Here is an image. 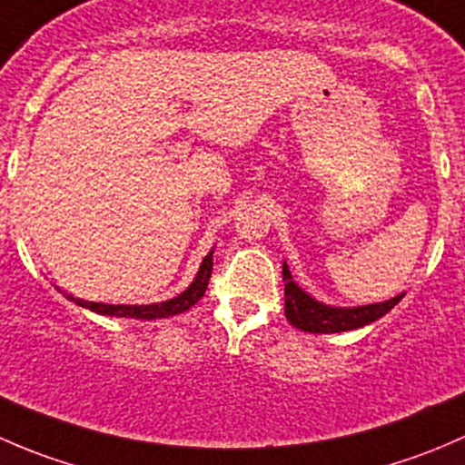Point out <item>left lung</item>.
<instances>
[{"label": "left lung", "mask_w": 465, "mask_h": 465, "mask_svg": "<svg viewBox=\"0 0 465 465\" xmlns=\"http://www.w3.org/2000/svg\"><path fill=\"white\" fill-rule=\"evenodd\" d=\"M283 281H285V317L294 328H302L306 332H341L353 331V328L367 326V323L387 315L393 306L402 299V294L389 299L382 303L360 308H331L315 302L311 294L303 292L292 281L288 265L283 262Z\"/></svg>", "instance_id": "1"}]
</instances>
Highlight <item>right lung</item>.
Listing matches in <instances>:
<instances>
[{"mask_svg":"<svg viewBox=\"0 0 465 465\" xmlns=\"http://www.w3.org/2000/svg\"><path fill=\"white\" fill-rule=\"evenodd\" d=\"M211 272H213V252L206 254V259L200 265L198 276H195L193 283L184 290L182 294H177L175 299H168L162 303H150V306H110V303H94V302H83V299H74L78 306L89 308V311L98 312V315H110V317H134V320H159V317H173L180 315V312L189 311L193 303H198L203 299L206 285H209Z\"/></svg>","mask_w":465,"mask_h":465,"instance_id":"add662e5","label":"right lung"}]
</instances>
